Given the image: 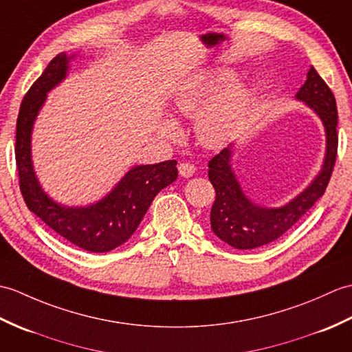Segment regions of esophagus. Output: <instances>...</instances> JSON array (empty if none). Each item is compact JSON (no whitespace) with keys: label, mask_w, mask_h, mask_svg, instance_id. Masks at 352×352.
<instances>
[{"label":"esophagus","mask_w":352,"mask_h":352,"mask_svg":"<svg viewBox=\"0 0 352 352\" xmlns=\"http://www.w3.org/2000/svg\"><path fill=\"white\" fill-rule=\"evenodd\" d=\"M177 168H179V175L182 177H190L196 173V167H194V164L191 162H181Z\"/></svg>","instance_id":"1"}]
</instances>
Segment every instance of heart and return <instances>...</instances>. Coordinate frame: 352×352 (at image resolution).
<instances>
[{"label": "heart", "instance_id": "heart-1", "mask_svg": "<svg viewBox=\"0 0 352 352\" xmlns=\"http://www.w3.org/2000/svg\"><path fill=\"white\" fill-rule=\"evenodd\" d=\"M226 80H228V74L224 72L209 74L190 84L176 98L175 108L177 114L185 117L199 114L196 131L199 138L206 144H218L228 140L236 131L245 111V91L238 84L229 85L212 103L210 102L223 87ZM161 131L168 138H176L179 135V128L171 120L164 123Z\"/></svg>", "mask_w": 352, "mask_h": 352}]
</instances>
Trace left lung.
Here are the masks:
<instances>
[{"label":"left lung","mask_w":352,"mask_h":352,"mask_svg":"<svg viewBox=\"0 0 352 352\" xmlns=\"http://www.w3.org/2000/svg\"><path fill=\"white\" fill-rule=\"evenodd\" d=\"M296 98L304 100L321 117L327 132V153L321 173L309 188L283 208L270 209L253 205L230 168L232 144L209 161L208 176L215 188V201L210 209V228L221 241L233 248H257L283 236L307 210L324 196L338 156V107L331 89L311 66L307 80Z\"/></svg>","instance_id":"1"}]
</instances>
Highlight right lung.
Masks as SVG:
<instances>
[{"instance_id":"obj_1","label":"right lung","mask_w":352,"mask_h":352,"mask_svg":"<svg viewBox=\"0 0 352 352\" xmlns=\"http://www.w3.org/2000/svg\"><path fill=\"white\" fill-rule=\"evenodd\" d=\"M67 61L65 52L57 54L22 99L14 144L19 190L31 212L60 236L87 252L105 253L131 238L156 194L176 181L177 161L134 167L105 199L89 208H65L54 203L42 191L34 176L30 135L46 93L65 78Z\"/></svg>"}]
</instances>
